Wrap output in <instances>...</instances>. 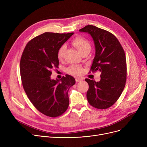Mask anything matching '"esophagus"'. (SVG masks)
I'll list each match as a JSON object with an SVG mask.
<instances>
[{
	"label": "esophagus",
	"mask_w": 147,
	"mask_h": 147,
	"mask_svg": "<svg viewBox=\"0 0 147 147\" xmlns=\"http://www.w3.org/2000/svg\"><path fill=\"white\" fill-rule=\"evenodd\" d=\"M82 80H83L82 79H80V78H76V81L77 82H80V81H82Z\"/></svg>",
	"instance_id": "34e87169"
}]
</instances>
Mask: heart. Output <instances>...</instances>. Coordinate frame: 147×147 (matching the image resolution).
Masks as SVG:
<instances>
[{
	"label": "heart",
	"mask_w": 147,
	"mask_h": 147,
	"mask_svg": "<svg viewBox=\"0 0 147 147\" xmlns=\"http://www.w3.org/2000/svg\"><path fill=\"white\" fill-rule=\"evenodd\" d=\"M72 43L75 47L79 50V51L82 53L83 51L90 49L91 46L89 42L82 37H76L73 40ZM66 50V45H63L60 46V48L58 49V58L61 59L63 58L64 53ZM67 71L68 73L73 74V75H79L80 74L82 71L83 69L82 67L79 65H71L67 69Z\"/></svg>",
	"instance_id": "1"
}]
</instances>
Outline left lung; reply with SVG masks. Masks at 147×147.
<instances>
[{
	"instance_id": "8db88e82",
	"label": "left lung",
	"mask_w": 147,
	"mask_h": 147,
	"mask_svg": "<svg viewBox=\"0 0 147 147\" xmlns=\"http://www.w3.org/2000/svg\"><path fill=\"white\" fill-rule=\"evenodd\" d=\"M79 32L88 33L93 38L95 55L90 69L101 73L99 82L85 79L89 84L88 101L96 109H108L117 101L125 86L127 68L124 50L115 36L105 30L88 25Z\"/></svg>"
}]
</instances>
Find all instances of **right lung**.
Listing matches in <instances>:
<instances>
[{
    "mask_svg": "<svg viewBox=\"0 0 147 147\" xmlns=\"http://www.w3.org/2000/svg\"><path fill=\"white\" fill-rule=\"evenodd\" d=\"M74 33L46 32L31 40L20 61L23 88L36 109L51 117L63 114L69 105L68 90L76 83L66 74L61 79H51L52 69L58 68V51Z\"/></svg>",
    "mask_w": 147,
    "mask_h": 147,
    "instance_id": "right-lung-1",
    "label": "right lung"
}]
</instances>
